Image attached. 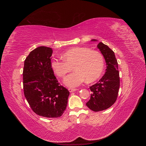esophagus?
Instances as JSON below:
<instances>
[{
    "label": "esophagus",
    "mask_w": 146,
    "mask_h": 146,
    "mask_svg": "<svg viewBox=\"0 0 146 146\" xmlns=\"http://www.w3.org/2000/svg\"><path fill=\"white\" fill-rule=\"evenodd\" d=\"M68 90H69V91L70 92H72L76 91L77 90H76V89H73V88H69Z\"/></svg>",
    "instance_id": "obj_1"
}]
</instances>
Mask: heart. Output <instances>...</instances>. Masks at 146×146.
Returning a JSON list of instances; mask_svg holds the SVG:
<instances>
[{
  "label": "heart",
  "mask_w": 146,
  "mask_h": 146,
  "mask_svg": "<svg viewBox=\"0 0 146 146\" xmlns=\"http://www.w3.org/2000/svg\"><path fill=\"white\" fill-rule=\"evenodd\" d=\"M62 60L53 59L50 66L56 76L64 77L73 67L74 72L69 74L64 80L69 87H76L85 80L94 82L100 77L104 68L102 55L87 47H76L62 54Z\"/></svg>",
  "instance_id": "1"
}]
</instances>
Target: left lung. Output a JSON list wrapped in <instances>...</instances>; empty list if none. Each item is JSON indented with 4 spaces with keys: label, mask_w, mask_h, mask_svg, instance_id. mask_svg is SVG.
Masks as SVG:
<instances>
[{
    "label": "left lung",
    "mask_w": 146,
    "mask_h": 146,
    "mask_svg": "<svg viewBox=\"0 0 146 146\" xmlns=\"http://www.w3.org/2000/svg\"><path fill=\"white\" fill-rule=\"evenodd\" d=\"M92 41H98L92 39ZM98 48L103 55L107 69L99 81L90 87L92 93L87 107L94 111L107 110L115 103L120 86L118 64L114 52L107 45L100 42Z\"/></svg>",
    "instance_id": "1"
}]
</instances>
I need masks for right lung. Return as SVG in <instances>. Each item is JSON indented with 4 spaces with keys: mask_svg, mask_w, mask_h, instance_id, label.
<instances>
[{
    "mask_svg": "<svg viewBox=\"0 0 146 146\" xmlns=\"http://www.w3.org/2000/svg\"><path fill=\"white\" fill-rule=\"evenodd\" d=\"M53 50L45 46L30 52L24 61V96L33 111L45 117H58L67 107L69 91L61 86L50 62Z\"/></svg>",
    "mask_w": 146,
    "mask_h": 146,
    "instance_id": "1",
    "label": "right lung"
}]
</instances>
